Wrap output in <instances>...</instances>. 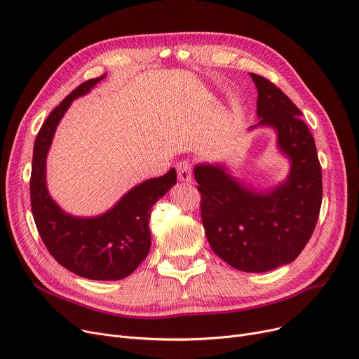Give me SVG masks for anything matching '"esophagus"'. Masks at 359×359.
Segmentation results:
<instances>
[{
    "label": "esophagus",
    "mask_w": 359,
    "mask_h": 359,
    "mask_svg": "<svg viewBox=\"0 0 359 359\" xmlns=\"http://www.w3.org/2000/svg\"><path fill=\"white\" fill-rule=\"evenodd\" d=\"M177 177L180 182H191L192 180V164L189 161H180L176 165Z\"/></svg>",
    "instance_id": "esophagus-1"
}]
</instances>
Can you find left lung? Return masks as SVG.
Here are the masks:
<instances>
[{
	"instance_id": "left-lung-1",
	"label": "left lung",
	"mask_w": 359,
	"mask_h": 359,
	"mask_svg": "<svg viewBox=\"0 0 359 359\" xmlns=\"http://www.w3.org/2000/svg\"><path fill=\"white\" fill-rule=\"evenodd\" d=\"M257 88V126H272L278 147L291 160L288 179L268 192H256L221 164H198L206 238L217 256L243 272H268L303 252L322 206V165L301 110L273 83L250 74Z\"/></svg>"
}]
</instances>
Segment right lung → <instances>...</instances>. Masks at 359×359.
<instances>
[{"mask_svg":"<svg viewBox=\"0 0 359 359\" xmlns=\"http://www.w3.org/2000/svg\"><path fill=\"white\" fill-rule=\"evenodd\" d=\"M104 75L80 84L43 122L33 147L30 202L37 231L53 259L69 272L94 280H118L134 272L151 248V206L176 183V170L148 179L122 196L106 214L80 218L64 212L46 187V156L55 129L71 102L87 94Z\"/></svg>","mask_w":359,"mask_h":359,"instance_id":"right-lung-1","label":"right lung"}]
</instances>
